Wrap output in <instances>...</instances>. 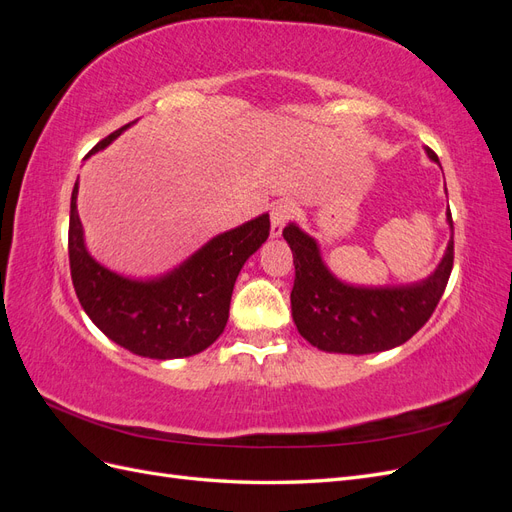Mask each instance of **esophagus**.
Instances as JSON below:
<instances>
[{
	"label": "esophagus",
	"mask_w": 512,
	"mask_h": 512,
	"mask_svg": "<svg viewBox=\"0 0 512 512\" xmlns=\"http://www.w3.org/2000/svg\"><path fill=\"white\" fill-rule=\"evenodd\" d=\"M294 215V205L292 203H277L271 209V237L277 239L282 235V228L286 222Z\"/></svg>",
	"instance_id": "obj_1"
}]
</instances>
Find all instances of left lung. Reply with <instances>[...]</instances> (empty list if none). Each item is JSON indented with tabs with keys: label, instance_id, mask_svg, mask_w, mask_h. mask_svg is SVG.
<instances>
[{
	"label": "left lung",
	"instance_id": "obj_1",
	"mask_svg": "<svg viewBox=\"0 0 512 512\" xmlns=\"http://www.w3.org/2000/svg\"><path fill=\"white\" fill-rule=\"evenodd\" d=\"M425 153L431 162L440 164L429 147ZM446 222L453 230L451 211L446 213ZM282 235L294 258L292 320L307 342L324 352L371 354L408 342L431 318L453 269L451 239L440 265L421 282L354 286L331 273L318 241L297 224L290 222Z\"/></svg>",
	"mask_w": 512,
	"mask_h": 512
}]
</instances>
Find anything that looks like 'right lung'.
<instances>
[{"mask_svg": "<svg viewBox=\"0 0 512 512\" xmlns=\"http://www.w3.org/2000/svg\"><path fill=\"white\" fill-rule=\"evenodd\" d=\"M132 123L108 134L89 156L111 145ZM76 196L79 179L70 198L68 254L76 297L91 322L121 348L147 359H183L209 348L228 322L239 271L269 237V213L213 237L173 271L134 280L89 254Z\"/></svg>", "mask_w": 512, "mask_h": 512, "instance_id": "obj_1", "label": "right lung"}]
</instances>
